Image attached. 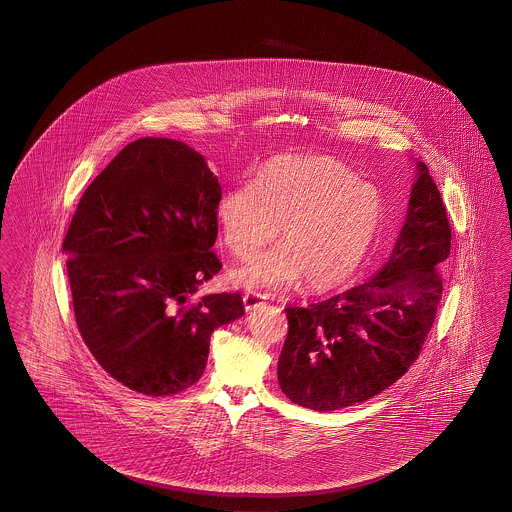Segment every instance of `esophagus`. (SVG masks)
Instances as JSON below:
<instances>
[{"label": "esophagus", "instance_id": "obj_1", "mask_svg": "<svg viewBox=\"0 0 512 512\" xmlns=\"http://www.w3.org/2000/svg\"><path fill=\"white\" fill-rule=\"evenodd\" d=\"M242 300H244L246 310L253 311L263 306L264 302H266V296L261 295V293H246V295L242 296Z\"/></svg>", "mask_w": 512, "mask_h": 512}]
</instances>
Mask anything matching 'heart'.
Returning a JSON list of instances; mask_svg holds the SVG:
<instances>
[{
  "label": "heart",
  "mask_w": 512,
  "mask_h": 512,
  "mask_svg": "<svg viewBox=\"0 0 512 512\" xmlns=\"http://www.w3.org/2000/svg\"><path fill=\"white\" fill-rule=\"evenodd\" d=\"M385 212L377 187L330 157H283L263 167L253 184L227 189L216 206L225 248L244 259L272 242L281 246L234 266L229 279L246 289H281L306 279L326 291L349 278Z\"/></svg>",
  "instance_id": "obj_1"
}]
</instances>
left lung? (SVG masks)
<instances>
[{
	"label": "left lung",
	"instance_id": "1",
	"mask_svg": "<svg viewBox=\"0 0 512 512\" xmlns=\"http://www.w3.org/2000/svg\"><path fill=\"white\" fill-rule=\"evenodd\" d=\"M407 217L387 264L372 279L308 308H285L278 362L283 394L313 411L366 402L419 358L443 293L450 253L447 208L417 163Z\"/></svg>",
	"mask_w": 512,
	"mask_h": 512
}]
</instances>
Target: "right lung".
<instances>
[{
    "mask_svg": "<svg viewBox=\"0 0 512 512\" xmlns=\"http://www.w3.org/2000/svg\"><path fill=\"white\" fill-rule=\"evenodd\" d=\"M221 186L204 157L172 139L135 140L78 202L62 249L73 310L99 366L135 392L195 385L217 326L244 315L240 293L191 295L221 263Z\"/></svg>",
    "mask_w": 512,
    "mask_h": 512,
    "instance_id": "1",
    "label": "right lung"
}]
</instances>
